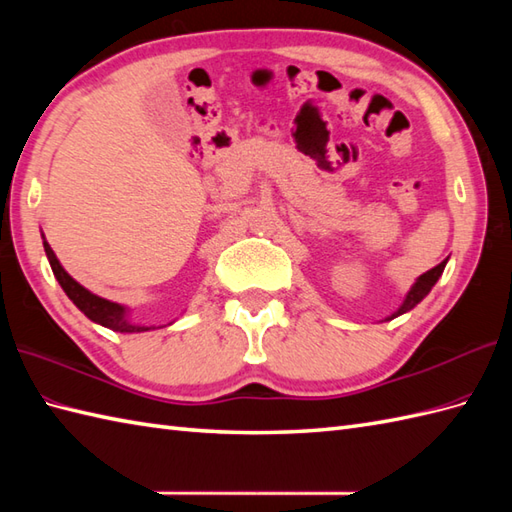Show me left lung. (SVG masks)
<instances>
[{
	"label": "left lung",
	"instance_id": "1",
	"mask_svg": "<svg viewBox=\"0 0 512 512\" xmlns=\"http://www.w3.org/2000/svg\"><path fill=\"white\" fill-rule=\"evenodd\" d=\"M444 266H447V259H444V262H440L436 268H431V270H427V273H424V275H420V277H418V281H416V284L411 286V290H409L407 299L402 301V306L398 308V312L391 314L389 319H396V317H400V314H405V312H409L411 308H416L418 303H420L424 297L429 295L431 288L436 286V281L440 279V275H442Z\"/></svg>",
	"mask_w": 512,
	"mask_h": 512
}]
</instances>
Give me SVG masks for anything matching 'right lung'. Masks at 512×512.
<instances>
[{"label":"right lung","mask_w":512,"mask_h":512,"mask_svg":"<svg viewBox=\"0 0 512 512\" xmlns=\"http://www.w3.org/2000/svg\"><path fill=\"white\" fill-rule=\"evenodd\" d=\"M43 248H46L50 268H52L54 277H57V281L61 284L63 292L72 299L74 306L79 308L85 317L92 319L94 323L105 325V328H110L114 332H147V330H151V328H147V325H134L132 321H129L123 306H118V303L107 301L103 297L92 295V292L85 290L79 281H74L59 264L57 255H54V250L50 248L46 239H43Z\"/></svg>","instance_id":"obj_1"}]
</instances>
